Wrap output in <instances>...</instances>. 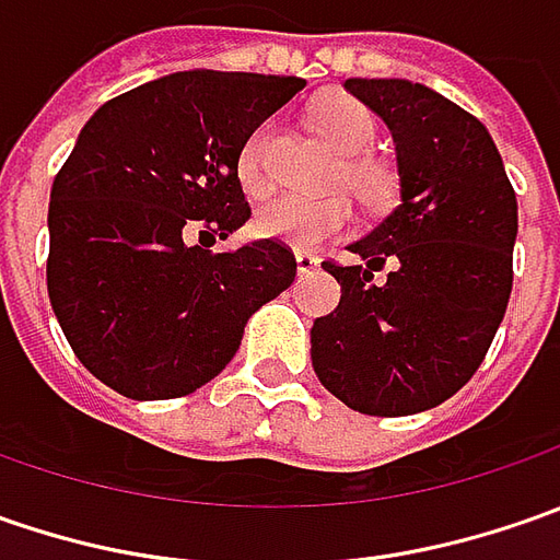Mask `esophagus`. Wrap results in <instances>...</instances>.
Returning <instances> with one entry per match:
<instances>
[{
	"instance_id": "esophagus-1",
	"label": "esophagus",
	"mask_w": 560,
	"mask_h": 560,
	"mask_svg": "<svg viewBox=\"0 0 560 560\" xmlns=\"http://www.w3.org/2000/svg\"><path fill=\"white\" fill-rule=\"evenodd\" d=\"M317 265H320V261L314 258L312 252H305V248L295 252V270H299V273H312V270H317Z\"/></svg>"
}]
</instances>
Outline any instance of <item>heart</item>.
<instances>
[{
	"instance_id": "heart-1",
	"label": "heart",
	"mask_w": 560,
	"mask_h": 560,
	"mask_svg": "<svg viewBox=\"0 0 560 560\" xmlns=\"http://www.w3.org/2000/svg\"><path fill=\"white\" fill-rule=\"evenodd\" d=\"M317 130L334 142L336 152L349 155L342 162V180L352 186L361 202L383 205L393 196V177L383 164L355 159L371 149L376 137L374 115L355 102V98H330L314 112ZM268 130H255L240 152L236 177L246 196H261L270 184L268 162ZM352 224V202L346 192H327V196H295V192H277L255 211V230L268 240H280L295 248H314Z\"/></svg>"
}]
</instances>
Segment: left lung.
I'll list each match as a JSON object with an SVG mask.
<instances>
[{"label": "left lung", "instance_id": "left-lung-1", "mask_svg": "<svg viewBox=\"0 0 560 560\" xmlns=\"http://www.w3.org/2000/svg\"><path fill=\"white\" fill-rule=\"evenodd\" d=\"M346 90L393 133L398 205L349 246L358 265L324 261L342 299L314 320L312 364L349 408L405 418L455 396L489 352L511 295L517 196L489 130L452 98L398 77H349Z\"/></svg>", "mask_w": 560, "mask_h": 560}]
</instances>
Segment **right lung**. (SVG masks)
<instances>
[{
	"mask_svg": "<svg viewBox=\"0 0 560 560\" xmlns=\"http://www.w3.org/2000/svg\"><path fill=\"white\" fill-rule=\"evenodd\" d=\"M302 86L196 68L149 80L83 124L49 196L46 283L80 364L120 396L196 393L236 355L248 317L290 290L287 246L211 252L205 236L248 221L240 152Z\"/></svg>",
	"mask_w": 560,
	"mask_h": 560,
	"instance_id": "1",
	"label": "right lung"
}]
</instances>
